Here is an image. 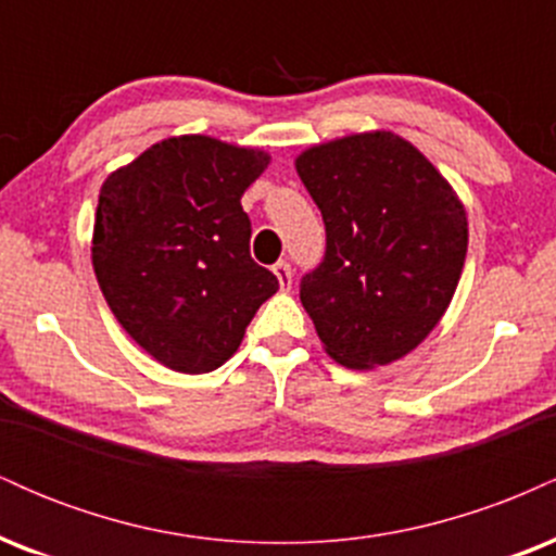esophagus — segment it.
<instances>
[{"mask_svg": "<svg viewBox=\"0 0 556 556\" xmlns=\"http://www.w3.org/2000/svg\"><path fill=\"white\" fill-rule=\"evenodd\" d=\"M274 274H277L282 292L290 290V287H292V269H290V264H287V261H277V264H274Z\"/></svg>", "mask_w": 556, "mask_h": 556, "instance_id": "obj_1", "label": "esophagus"}]
</instances>
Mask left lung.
<instances>
[{
    "label": "left lung",
    "mask_w": 556,
    "mask_h": 556,
    "mask_svg": "<svg viewBox=\"0 0 556 556\" xmlns=\"http://www.w3.org/2000/svg\"><path fill=\"white\" fill-rule=\"evenodd\" d=\"M295 169L327 225V256L300 282L324 350L355 371L405 358L442 321L460 282V195L392 130L311 146Z\"/></svg>",
    "instance_id": "1"
}]
</instances>
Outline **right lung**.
I'll use <instances>...</instances> for the list:
<instances>
[{
  "mask_svg": "<svg viewBox=\"0 0 556 556\" xmlns=\"http://www.w3.org/2000/svg\"><path fill=\"white\" fill-rule=\"evenodd\" d=\"M269 162L264 149L172 136L101 185L96 279L127 334L172 371H216L279 290L251 258V219L240 206Z\"/></svg>",
  "mask_w": 556,
  "mask_h": 556,
  "instance_id": "add662e5",
  "label": "right lung"
}]
</instances>
